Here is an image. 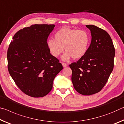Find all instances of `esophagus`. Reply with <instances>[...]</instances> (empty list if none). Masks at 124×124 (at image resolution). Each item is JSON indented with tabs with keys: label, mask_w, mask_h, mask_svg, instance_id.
Masks as SVG:
<instances>
[{
	"label": "esophagus",
	"mask_w": 124,
	"mask_h": 124,
	"mask_svg": "<svg viewBox=\"0 0 124 124\" xmlns=\"http://www.w3.org/2000/svg\"><path fill=\"white\" fill-rule=\"evenodd\" d=\"M62 66H63V67H66L68 65V64L67 63H65V62H62Z\"/></svg>",
	"instance_id": "obj_1"
}]
</instances>
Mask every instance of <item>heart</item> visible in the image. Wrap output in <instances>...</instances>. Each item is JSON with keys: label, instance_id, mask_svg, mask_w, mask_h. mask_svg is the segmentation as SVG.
I'll list each match as a JSON object with an SVG mask.
<instances>
[{"label": "heart", "instance_id": "obj_1", "mask_svg": "<svg viewBox=\"0 0 124 124\" xmlns=\"http://www.w3.org/2000/svg\"><path fill=\"white\" fill-rule=\"evenodd\" d=\"M91 43L90 34L85 30L64 27L56 32L54 39L48 40L47 46L50 53L58 57L66 50L62 56L64 60L72 58L79 59L84 57L88 51Z\"/></svg>", "mask_w": 124, "mask_h": 124}]
</instances>
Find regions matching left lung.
<instances>
[{
	"label": "left lung",
	"mask_w": 124,
	"mask_h": 124,
	"mask_svg": "<svg viewBox=\"0 0 124 124\" xmlns=\"http://www.w3.org/2000/svg\"><path fill=\"white\" fill-rule=\"evenodd\" d=\"M92 40L84 57L69 65L74 88L81 94L89 96L102 90L114 68L115 48L105 30L94 25H86Z\"/></svg>",
	"instance_id": "left-lung-1"
}]
</instances>
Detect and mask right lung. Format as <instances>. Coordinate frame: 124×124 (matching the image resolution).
Listing matches in <instances>:
<instances>
[{
  "label": "right lung",
  "instance_id": "add662e5",
  "mask_svg": "<svg viewBox=\"0 0 124 124\" xmlns=\"http://www.w3.org/2000/svg\"><path fill=\"white\" fill-rule=\"evenodd\" d=\"M55 25H32L15 34L7 52L8 69L22 92L32 97L46 96L55 77L62 69L50 53L48 37Z\"/></svg>",
  "mask_w": 124,
  "mask_h": 124
}]
</instances>
